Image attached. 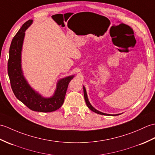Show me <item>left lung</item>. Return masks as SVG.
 I'll return each mask as SVG.
<instances>
[{"mask_svg":"<svg viewBox=\"0 0 155 155\" xmlns=\"http://www.w3.org/2000/svg\"><path fill=\"white\" fill-rule=\"evenodd\" d=\"M83 91H84V100H85V102H86V105H87V106L88 107V108L92 110V111H94V112L96 113V114H100V115H104V116H118V115L120 114H115V115H111V114H105V113H102L101 112V111H100L98 110H96L94 107H93L91 103H90L89 100H88V96H87V93H86V88L84 86H83Z\"/></svg>","mask_w":155,"mask_h":155,"instance_id":"obj_1","label":"left lung"}]
</instances>
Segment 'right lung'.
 <instances>
[{
  "mask_svg": "<svg viewBox=\"0 0 155 155\" xmlns=\"http://www.w3.org/2000/svg\"><path fill=\"white\" fill-rule=\"evenodd\" d=\"M33 22H25L12 39L9 50L8 74L14 95L30 110L40 112H51L63 105L68 85L74 75L63 78L57 82L56 90L50 98H44L32 88L25 78L21 64V54L25 31Z\"/></svg>",
  "mask_w": 155,
  "mask_h": 155,
  "instance_id": "obj_1",
  "label": "right lung"
}]
</instances>
